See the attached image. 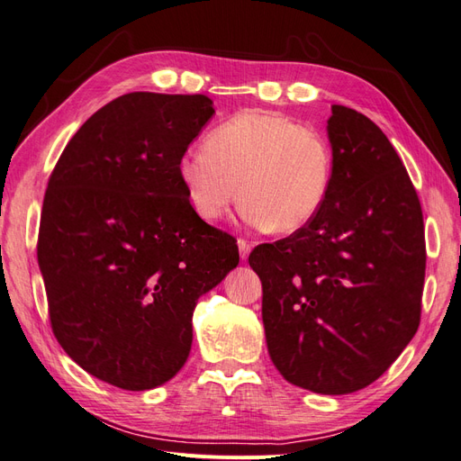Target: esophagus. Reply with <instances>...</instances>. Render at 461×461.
<instances>
[{"label":"esophagus","mask_w":461,"mask_h":461,"mask_svg":"<svg viewBox=\"0 0 461 461\" xmlns=\"http://www.w3.org/2000/svg\"><path fill=\"white\" fill-rule=\"evenodd\" d=\"M239 249H240V258H242V259H248L249 252H252V244H249V242L244 240V239H239Z\"/></svg>","instance_id":"obj_1"}]
</instances>
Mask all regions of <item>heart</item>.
<instances>
[{"mask_svg":"<svg viewBox=\"0 0 461 461\" xmlns=\"http://www.w3.org/2000/svg\"><path fill=\"white\" fill-rule=\"evenodd\" d=\"M332 173V148L323 134L258 109L222 121L205 146L190 148L178 161L180 183L202 219L219 221L240 192L249 225L283 234L305 229L319 215Z\"/></svg>","mask_w":461,"mask_h":461,"instance_id":"heart-1","label":"heart"}]
</instances>
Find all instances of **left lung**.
Segmentation results:
<instances>
[{
    "mask_svg": "<svg viewBox=\"0 0 461 461\" xmlns=\"http://www.w3.org/2000/svg\"><path fill=\"white\" fill-rule=\"evenodd\" d=\"M329 198L308 227L259 244L248 261L263 286L275 367L319 394H350L393 366L421 319L423 212L384 132L332 105Z\"/></svg>",
    "mask_w": 461,
    "mask_h": 461,
    "instance_id": "1",
    "label": "left lung"
}]
</instances>
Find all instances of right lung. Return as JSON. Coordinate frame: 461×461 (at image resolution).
I'll return each instance as SVG.
<instances>
[{
	"instance_id": "add662e5",
	"label": "right lung",
	"mask_w": 461,
	"mask_h": 461,
	"mask_svg": "<svg viewBox=\"0 0 461 461\" xmlns=\"http://www.w3.org/2000/svg\"><path fill=\"white\" fill-rule=\"evenodd\" d=\"M213 113L203 94L119 95L77 131L48 180L38 265L51 330L113 386L173 379L198 298L239 265L236 240L194 212L178 176Z\"/></svg>"
}]
</instances>
